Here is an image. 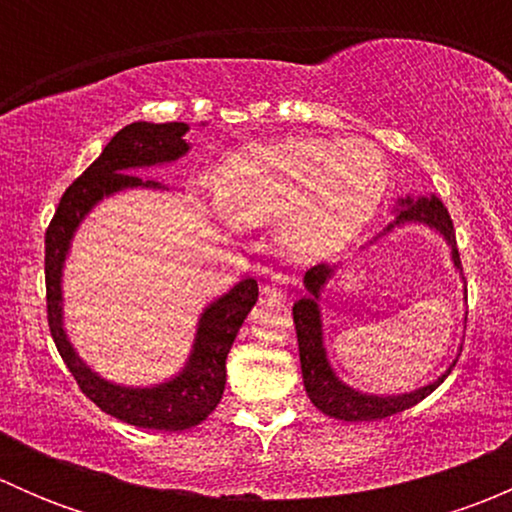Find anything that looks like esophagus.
<instances>
[{"mask_svg":"<svg viewBox=\"0 0 512 512\" xmlns=\"http://www.w3.org/2000/svg\"><path fill=\"white\" fill-rule=\"evenodd\" d=\"M262 292L275 294V297H282V294L287 292V280L282 275H275L272 280H267L265 285H262Z\"/></svg>","mask_w":512,"mask_h":512,"instance_id":"obj_1","label":"esophagus"}]
</instances>
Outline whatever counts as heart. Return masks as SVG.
Here are the masks:
<instances>
[{
	"label": "heart",
	"mask_w": 512,
	"mask_h": 512,
	"mask_svg": "<svg viewBox=\"0 0 512 512\" xmlns=\"http://www.w3.org/2000/svg\"><path fill=\"white\" fill-rule=\"evenodd\" d=\"M389 165L361 138H287L252 146L223 165L220 198L242 223L280 220V242L302 260L337 252L376 215Z\"/></svg>",
	"instance_id": "obj_1"
}]
</instances>
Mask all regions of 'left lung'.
<instances>
[{"instance_id": "obj_1", "label": "left lung", "mask_w": 512, "mask_h": 512, "mask_svg": "<svg viewBox=\"0 0 512 512\" xmlns=\"http://www.w3.org/2000/svg\"><path fill=\"white\" fill-rule=\"evenodd\" d=\"M404 208L399 210V218L394 225L409 223V220H418V223H428L436 227L443 237L448 240L453 250V265L458 270L461 267V255H458L456 247V230H453V220L448 215V210L443 208L441 200L436 195L431 198H421L416 203L411 200H401ZM394 225H389L386 230H391ZM334 267L329 265H314L312 270H307L304 275V287H307V297H302L299 302H294L292 317H294V329H297V342H299V361H302V379L307 396L312 399V404L317 406L322 414L339 418V421H379V418L394 416L399 411L411 409L418 401L426 399L438 384H441L446 376H441L433 384L423 386V389L411 391V394L401 396H366L359 391L349 389L347 384L337 379L329 369L327 354L322 347V324H319V309L317 299L322 292L324 282L332 277Z\"/></svg>"}]
</instances>
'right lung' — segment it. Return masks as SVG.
<instances>
[{"instance_id": "1", "label": "right lung", "mask_w": 512, "mask_h": 512, "mask_svg": "<svg viewBox=\"0 0 512 512\" xmlns=\"http://www.w3.org/2000/svg\"><path fill=\"white\" fill-rule=\"evenodd\" d=\"M185 123L138 121L121 128L74 183L61 195L59 208L46 227L44 237V277H46V317L51 337L61 359L69 366L79 389L106 414L121 418L131 426L156 431H185L198 426L215 411L225 391V359L245 322L247 312L257 302V282L252 277L235 285L225 297L210 304L200 317L198 339L183 374L153 389H123L98 379L94 371L74 354L64 327H61V265L69 240L84 215L103 198L121 188H160L156 180L143 183L133 168L168 163L188 151L183 141Z\"/></svg>"}]
</instances>
